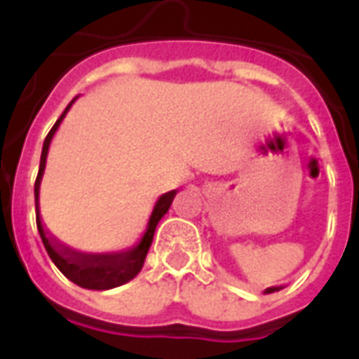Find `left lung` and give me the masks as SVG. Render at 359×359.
I'll list each match as a JSON object with an SVG mask.
<instances>
[{
    "label": "left lung",
    "mask_w": 359,
    "mask_h": 359,
    "mask_svg": "<svg viewBox=\"0 0 359 359\" xmlns=\"http://www.w3.org/2000/svg\"><path fill=\"white\" fill-rule=\"evenodd\" d=\"M277 290H280V286H271V288H267L265 292L271 294V292H277Z\"/></svg>",
    "instance_id": "left-lung-1"
}]
</instances>
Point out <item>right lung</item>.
Here are the masks:
<instances>
[{"label":"right lung","instance_id":"right-lung-1","mask_svg":"<svg viewBox=\"0 0 359 359\" xmlns=\"http://www.w3.org/2000/svg\"><path fill=\"white\" fill-rule=\"evenodd\" d=\"M76 100V97H74ZM73 100V102H74ZM73 102L67 105L63 115L55 121V125L51 126V130L46 136L42 148V157H40V169H38V177L34 182V200L38 205V198H40V182H42L43 169H46V159H48V149H50L51 138L61 125V121L67 115L69 107ZM177 196V190H171L167 194L159 196V200L154 205V211L149 215L146 233L142 234L138 244H134L133 248L121 250V252H105V254H86V252H79L57 242L51 236L42 225L40 213L36 215V225H38V233L43 242V248L51 257V262L57 265V269L65 275L69 280H73L74 285L82 286V288H90V290H109L115 286H121L133 280L138 273H140L144 259L148 256V250L154 241V233H156L157 223L161 221L165 213L169 211L172 203V198Z\"/></svg>","mask_w":359,"mask_h":359}]
</instances>
